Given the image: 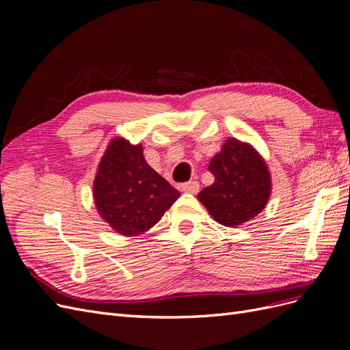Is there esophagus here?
I'll return each mask as SVG.
<instances>
[{"instance_id": "esophagus-1", "label": "esophagus", "mask_w": 350, "mask_h": 350, "mask_svg": "<svg viewBox=\"0 0 350 350\" xmlns=\"http://www.w3.org/2000/svg\"><path fill=\"white\" fill-rule=\"evenodd\" d=\"M181 189L184 193H189V194H197L200 189V184L197 181H189L181 185Z\"/></svg>"}]
</instances>
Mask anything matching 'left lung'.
Here are the masks:
<instances>
[{"instance_id":"left-lung-1","label":"left lung","mask_w":350,"mask_h":350,"mask_svg":"<svg viewBox=\"0 0 350 350\" xmlns=\"http://www.w3.org/2000/svg\"><path fill=\"white\" fill-rule=\"evenodd\" d=\"M215 183L198 193L200 203L217 224L237 228L266 207L271 193L269 167L248 143L228 139L208 163Z\"/></svg>"}]
</instances>
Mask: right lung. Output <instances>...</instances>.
<instances>
[{"mask_svg":"<svg viewBox=\"0 0 350 350\" xmlns=\"http://www.w3.org/2000/svg\"><path fill=\"white\" fill-rule=\"evenodd\" d=\"M181 196L149 166L142 144L122 137L111 140L93 183V198L100 217L125 237L153 228Z\"/></svg>","mask_w":350,"mask_h":350,"instance_id":"right-lung-1","label":"right lung"}]
</instances>
